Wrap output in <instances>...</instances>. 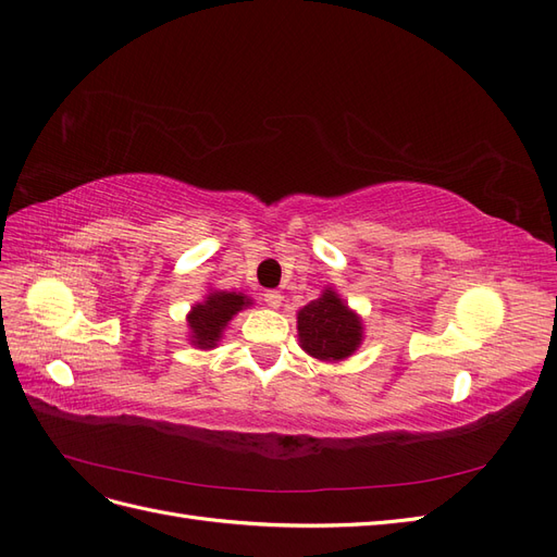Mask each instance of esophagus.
<instances>
[{"label":"esophagus","mask_w":557,"mask_h":557,"mask_svg":"<svg viewBox=\"0 0 557 557\" xmlns=\"http://www.w3.org/2000/svg\"><path fill=\"white\" fill-rule=\"evenodd\" d=\"M264 305L269 309H278L283 305V295L278 290H267L264 293Z\"/></svg>","instance_id":"1"}]
</instances>
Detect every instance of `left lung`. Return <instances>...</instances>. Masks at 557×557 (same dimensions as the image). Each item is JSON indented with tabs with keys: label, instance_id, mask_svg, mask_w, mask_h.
I'll use <instances>...</instances> for the list:
<instances>
[{
	"label": "left lung",
	"instance_id": "8db88e82",
	"mask_svg": "<svg viewBox=\"0 0 557 557\" xmlns=\"http://www.w3.org/2000/svg\"><path fill=\"white\" fill-rule=\"evenodd\" d=\"M299 346L323 362H339L362 344V320L332 288L297 313Z\"/></svg>",
	"mask_w": 557,
	"mask_h": 557
}]
</instances>
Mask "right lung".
<instances>
[{
  "instance_id": "right-lung-1",
  "label": "right lung",
  "mask_w": 557,
  "mask_h": 557,
  "mask_svg": "<svg viewBox=\"0 0 557 557\" xmlns=\"http://www.w3.org/2000/svg\"><path fill=\"white\" fill-rule=\"evenodd\" d=\"M252 299L242 293H225V290H211L205 301L193 307L188 313V327H190V342L197 348H215L221 342L223 330L230 320L237 315L244 307H250Z\"/></svg>"
}]
</instances>
